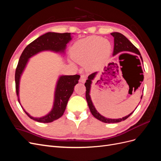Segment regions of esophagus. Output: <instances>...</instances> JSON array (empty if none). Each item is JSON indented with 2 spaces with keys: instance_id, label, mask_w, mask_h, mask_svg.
Returning a JSON list of instances; mask_svg holds the SVG:
<instances>
[{
  "instance_id": "1",
  "label": "esophagus",
  "mask_w": 161,
  "mask_h": 161,
  "mask_svg": "<svg viewBox=\"0 0 161 161\" xmlns=\"http://www.w3.org/2000/svg\"><path fill=\"white\" fill-rule=\"evenodd\" d=\"M86 80V76L85 75H82L80 76V82H85Z\"/></svg>"
}]
</instances>
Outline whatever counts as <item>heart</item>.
I'll return each instance as SVG.
<instances>
[{"label": "heart", "instance_id": "b5f03b06", "mask_svg": "<svg viewBox=\"0 0 161 161\" xmlns=\"http://www.w3.org/2000/svg\"><path fill=\"white\" fill-rule=\"evenodd\" d=\"M111 52V44L99 36H91L78 41L73 46V59L79 62L91 60L103 62L109 57Z\"/></svg>", "mask_w": 161, "mask_h": 161}]
</instances>
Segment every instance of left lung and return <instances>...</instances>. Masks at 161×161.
<instances>
[{
	"label": "left lung",
	"mask_w": 161,
	"mask_h": 161,
	"mask_svg": "<svg viewBox=\"0 0 161 161\" xmlns=\"http://www.w3.org/2000/svg\"><path fill=\"white\" fill-rule=\"evenodd\" d=\"M111 35L114 37V52H113V56H115L116 54H118V53L121 52H131L133 53H136V54H138L140 59L141 61H142V58L141 56L139 50L136 48L131 42L128 40V38H126L123 34H121L118 32H114L111 33ZM137 57V56H136ZM139 62V64H140V59H137ZM141 68V66H139ZM97 74V72L92 73L91 75H90L88 76V79L86 80V82L85 83V85L86 86V99L87 101V103H88L89 109L91 112L92 115H93L95 118L97 119H99V121H103L104 123H118L120 122L121 121H124L128 118L133 114V112H131V114H130L128 115H126L122 118H119V119H109V118H107L103 117V115H101L98 111H97L95 108V106L93 105V103L91 101V97H90V90H91V86L92 84V80L94 79V78L95 77L96 75ZM142 98V95L141 96V99Z\"/></svg>",
	"instance_id": "obj_1"
}]
</instances>
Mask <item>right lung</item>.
Returning <instances> with one entry per match:
<instances>
[{"label": "right lung", "instance_id": "add662e5", "mask_svg": "<svg viewBox=\"0 0 161 161\" xmlns=\"http://www.w3.org/2000/svg\"><path fill=\"white\" fill-rule=\"evenodd\" d=\"M72 40L70 33H54L48 32L37 37L36 40L30 43L22 52L19 58L15 70V88L18 101L19 82L22 73L25 69L29 59L37 53L43 51L50 50L54 52L64 53L68 43ZM80 75H63L60 76L57 81L54 93V101L53 108L49 114L42 118H33L25 111V114L33 120L41 123H50L59 119L64 114L66 105L71 95L74 91L75 86L79 82ZM21 105V103H20Z\"/></svg>", "mask_w": 161, "mask_h": 161}]
</instances>
